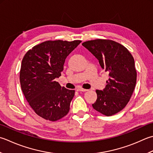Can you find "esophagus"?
Listing matches in <instances>:
<instances>
[{
    "label": "esophagus",
    "mask_w": 153,
    "mask_h": 153,
    "mask_svg": "<svg viewBox=\"0 0 153 153\" xmlns=\"http://www.w3.org/2000/svg\"><path fill=\"white\" fill-rule=\"evenodd\" d=\"M77 91H83V92H85L88 91V89H83L82 88H79L77 89Z\"/></svg>",
    "instance_id": "obj_1"
}]
</instances>
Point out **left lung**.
I'll use <instances>...</instances> for the list:
<instances>
[{
	"label": "left lung",
	"mask_w": 153,
	"mask_h": 153,
	"mask_svg": "<svg viewBox=\"0 0 153 153\" xmlns=\"http://www.w3.org/2000/svg\"><path fill=\"white\" fill-rule=\"evenodd\" d=\"M82 45L96 58L101 67L109 73L103 90H96L94 109L106 116L116 114L129 101L137 82L134 58L123 45L110 40L87 41Z\"/></svg>",
	"instance_id": "obj_1"
}]
</instances>
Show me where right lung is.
I'll use <instances>...</instances> for the list:
<instances>
[{"mask_svg":"<svg viewBox=\"0 0 153 153\" xmlns=\"http://www.w3.org/2000/svg\"><path fill=\"white\" fill-rule=\"evenodd\" d=\"M82 42L55 40L36 45L24 56L20 72L21 88L37 115L55 121L68 114L75 90L55 81L61 76L65 58Z\"/></svg>","mask_w":153,"mask_h":153,"instance_id":"right-lung-1","label":"right lung"}]
</instances>
